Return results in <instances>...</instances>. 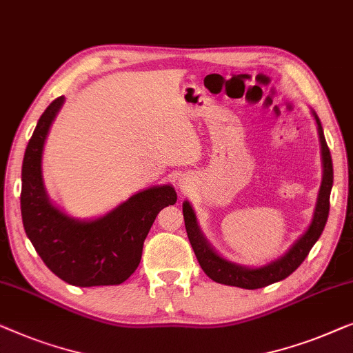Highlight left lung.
<instances>
[{
  "label": "left lung",
  "mask_w": 353,
  "mask_h": 353,
  "mask_svg": "<svg viewBox=\"0 0 353 353\" xmlns=\"http://www.w3.org/2000/svg\"><path fill=\"white\" fill-rule=\"evenodd\" d=\"M312 115L315 118L316 131L320 137L321 147V166H323V177H321V185L316 198V205L314 211V217L307 230L302 233L299 240H296L290 250L278 259L269 262L262 267H246L235 262L227 261L225 257L217 254V251L212 248L200 230L198 225L195 211L188 201L182 203L183 221H185V228L188 240L193 248L198 262L205 274L211 278L212 281L221 283V285L236 286L243 290H257V288L269 286L272 283L285 280L290 276L297 267H299L309 254L312 246L319 241V238L326 225L327 214H330V195L332 188V160L330 148L326 145L323 128H321L320 118L312 110Z\"/></svg>",
  "instance_id": "obj_1"
}]
</instances>
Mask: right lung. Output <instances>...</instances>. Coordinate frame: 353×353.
<instances>
[{
  "label": "right lung",
  "instance_id": "right-lung-1",
  "mask_svg": "<svg viewBox=\"0 0 353 353\" xmlns=\"http://www.w3.org/2000/svg\"><path fill=\"white\" fill-rule=\"evenodd\" d=\"M65 97L49 105L28 141L22 163L21 211L27 236L48 269L68 285H120L137 269L143 241L163 208L174 205V187L134 193L97 219H75L49 200L43 181V150Z\"/></svg>",
  "mask_w": 353,
  "mask_h": 353
}]
</instances>
